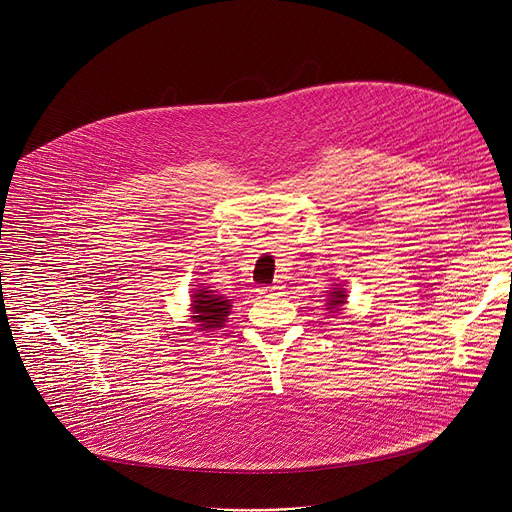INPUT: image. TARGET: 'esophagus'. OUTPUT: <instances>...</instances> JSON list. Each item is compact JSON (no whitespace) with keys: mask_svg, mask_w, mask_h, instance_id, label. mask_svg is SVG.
<instances>
[{"mask_svg":"<svg viewBox=\"0 0 512 512\" xmlns=\"http://www.w3.org/2000/svg\"><path fill=\"white\" fill-rule=\"evenodd\" d=\"M282 288H284V286L274 284V286H262V288H258V292H260L262 296H278V294H282Z\"/></svg>","mask_w":512,"mask_h":512,"instance_id":"1","label":"esophagus"}]
</instances>
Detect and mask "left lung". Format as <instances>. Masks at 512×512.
Listing matches in <instances>:
<instances>
[{
    "label": "left lung",
    "mask_w": 512,
    "mask_h": 512,
    "mask_svg": "<svg viewBox=\"0 0 512 512\" xmlns=\"http://www.w3.org/2000/svg\"><path fill=\"white\" fill-rule=\"evenodd\" d=\"M345 302H347V290L341 284H335V288L329 292V300H327L329 311L337 313L339 306H343Z\"/></svg>",
    "instance_id": "8db88e82"
}]
</instances>
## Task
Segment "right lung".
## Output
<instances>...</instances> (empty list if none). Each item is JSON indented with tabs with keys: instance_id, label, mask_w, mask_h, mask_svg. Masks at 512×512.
Returning a JSON list of instances; mask_svg holds the SVG:
<instances>
[{
	"instance_id": "obj_1",
	"label": "right lung",
	"mask_w": 512,
	"mask_h": 512,
	"mask_svg": "<svg viewBox=\"0 0 512 512\" xmlns=\"http://www.w3.org/2000/svg\"><path fill=\"white\" fill-rule=\"evenodd\" d=\"M210 288L212 286L208 288L199 286V290H193V296H191V321L197 323L199 331L222 329L230 315L232 302Z\"/></svg>"
}]
</instances>
